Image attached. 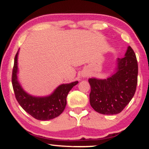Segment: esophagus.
I'll return each instance as SVG.
<instances>
[{
	"mask_svg": "<svg viewBox=\"0 0 149 149\" xmlns=\"http://www.w3.org/2000/svg\"><path fill=\"white\" fill-rule=\"evenodd\" d=\"M88 76V74H87V73H84V74L83 75V76L84 77V78H85V77H87Z\"/></svg>",
	"mask_w": 149,
	"mask_h": 149,
	"instance_id": "1",
	"label": "esophagus"
}]
</instances>
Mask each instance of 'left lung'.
<instances>
[{
	"label": "left lung",
	"instance_id": "left-lung-1",
	"mask_svg": "<svg viewBox=\"0 0 149 149\" xmlns=\"http://www.w3.org/2000/svg\"><path fill=\"white\" fill-rule=\"evenodd\" d=\"M138 64L132 48L129 46L123 58L117 59L113 74L106 79L90 78V102L97 112L105 115L120 113L129 104L137 85Z\"/></svg>",
	"mask_w": 149,
	"mask_h": 149
}]
</instances>
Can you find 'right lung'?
Instances as JSON below:
<instances>
[{
  "label": "right lung",
  "mask_w": 149,
  "mask_h": 149,
  "mask_svg": "<svg viewBox=\"0 0 149 149\" xmlns=\"http://www.w3.org/2000/svg\"><path fill=\"white\" fill-rule=\"evenodd\" d=\"M17 56L15 57L12 75V84L18 103L26 112L39 120H48L59 116L66 105V97L78 81L59 85L49 96L36 97L29 95L22 88L17 80Z\"/></svg>",
  "instance_id": "obj_1"
}]
</instances>
